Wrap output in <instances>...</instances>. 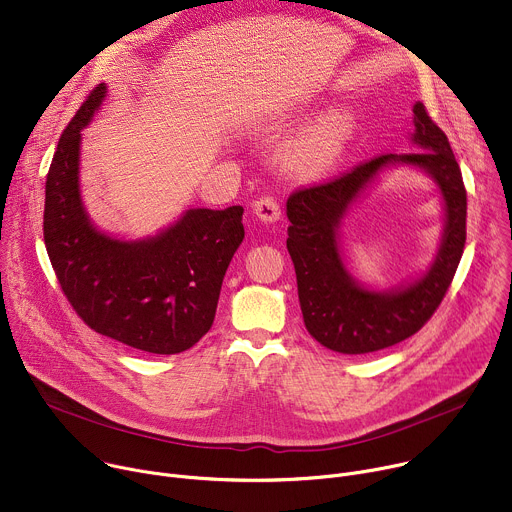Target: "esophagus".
Listing matches in <instances>:
<instances>
[{
  "mask_svg": "<svg viewBox=\"0 0 512 512\" xmlns=\"http://www.w3.org/2000/svg\"><path fill=\"white\" fill-rule=\"evenodd\" d=\"M253 212L261 218L263 223H275V221H279V216H281L279 202L273 196L257 198L255 204H253Z\"/></svg>",
  "mask_w": 512,
  "mask_h": 512,
  "instance_id": "1",
  "label": "esophagus"
}]
</instances>
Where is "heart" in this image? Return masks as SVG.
Returning a JSON list of instances; mask_svg holds the SVG:
<instances>
[{
	"mask_svg": "<svg viewBox=\"0 0 512 512\" xmlns=\"http://www.w3.org/2000/svg\"><path fill=\"white\" fill-rule=\"evenodd\" d=\"M350 135V115L342 109L328 111L283 145L281 166L298 178L322 176L340 160Z\"/></svg>",
	"mask_w": 512,
	"mask_h": 512,
	"instance_id": "heart-1",
	"label": "heart"
}]
</instances>
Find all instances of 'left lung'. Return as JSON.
Here are the masks:
<instances>
[{
  "label": "left lung",
  "instance_id": "8db88e82",
  "mask_svg": "<svg viewBox=\"0 0 512 512\" xmlns=\"http://www.w3.org/2000/svg\"><path fill=\"white\" fill-rule=\"evenodd\" d=\"M417 152H391L354 166L338 178L298 188L287 198V251L298 277V296L308 332L342 354H367L393 346L440 308L466 245V188L446 133L423 103L413 107ZM393 163L427 171L441 186L447 229L428 273L397 292H371L348 275L337 251V229L349 204L376 174Z\"/></svg>",
  "mask_w": 512,
  "mask_h": 512
}]
</instances>
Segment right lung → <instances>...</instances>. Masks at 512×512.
<instances>
[{
  "label": "right lung",
  "instance_id": "add662e5",
  "mask_svg": "<svg viewBox=\"0 0 512 512\" xmlns=\"http://www.w3.org/2000/svg\"><path fill=\"white\" fill-rule=\"evenodd\" d=\"M99 85L58 139L44 202V243L68 304L95 332L152 354H178L212 326L223 277L239 249L243 206L190 208L143 241L99 233L79 190L81 129L105 99Z\"/></svg>",
  "mask_w": 512,
  "mask_h": 512
}]
</instances>
